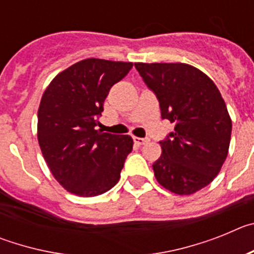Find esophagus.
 Masks as SVG:
<instances>
[{"mask_svg": "<svg viewBox=\"0 0 254 254\" xmlns=\"http://www.w3.org/2000/svg\"><path fill=\"white\" fill-rule=\"evenodd\" d=\"M133 142L136 145H143V143L149 142V138H141V137H133Z\"/></svg>", "mask_w": 254, "mask_h": 254, "instance_id": "obj_1", "label": "esophagus"}]
</instances>
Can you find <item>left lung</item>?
<instances>
[{
    "label": "left lung",
    "mask_w": 254,
    "mask_h": 254,
    "mask_svg": "<svg viewBox=\"0 0 254 254\" xmlns=\"http://www.w3.org/2000/svg\"><path fill=\"white\" fill-rule=\"evenodd\" d=\"M134 67L156 94L161 118L174 123V132L160 141L155 178L179 196L196 193L214 181L228 156L232 118L223 96L190 64L136 62Z\"/></svg>",
    "instance_id": "obj_1"
}]
</instances>
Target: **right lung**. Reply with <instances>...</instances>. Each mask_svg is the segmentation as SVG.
<instances>
[{
    "label": "right lung",
    "instance_id": "1",
    "mask_svg": "<svg viewBox=\"0 0 254 254\" xmlns=\"http://www.w3.org/2000/svg\"><path fill=\"white\" fill-rule=\"evenodd\" d=\"M132 62L86 58L58 73L38 109V142L52 176L69 193L94 197L118 183L133 140L95 129L108 93Z\"/></svg>",
    "mask_w": 254,
    "mask_h": 254
}]
</instances>
